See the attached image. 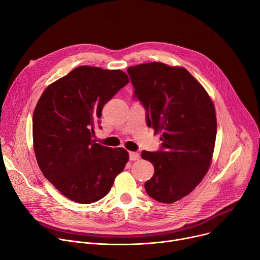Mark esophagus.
Instances as JSON below:
<instances>
[{"label":"esophagus","instance_id":"esophagus-1","mask_svg":"<svg viewBox=\"0 0 260 260\" xmlns=\"http://www.w3.org/2000/svg\"><path fill=\"white\" fill-rule=\"evenodd\" d=\"M129 156H130V160H132V161L138 160V159L141 158V155H139V153H137V152H130Z\"/></svg>","mask_w":260,"mask_h":260}]
</instances>
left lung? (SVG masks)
<instances>
[{"instance_id": "obj_1", "label": "left lung", "mask_w": 260, "mask_h": 260, "mask_svg": "<svg viewBox=\"0 0 260 260\" xmlns=\"http://www.w3.org/2000/svg\"><path fill=\"white\" fill-rule=\"evenodd\" d=\"M127 72L146 108L147 125L161 133L164 151L142 152L155 169L146 191L158 202L174 203L189 194L210 168L217 128L213 102L182 67L150 62Z\"/></svg>"}]
</instances>
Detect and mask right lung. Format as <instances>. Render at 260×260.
Segmentation results:
<instances>
[{"instance_id":"right-lung-1","label":"right lung","mask_w":260,"mask_h":260,"mask_svg":"<svg viewBox=\"0 0 260 260\" xmlns=\"http://www.w3.org/2000/svg\"><path fill=\"white\" fill-rule=\"evenodd\" d=\"M129 82L121 70L82 66L50 84L32 121L33 148L44 176L80 204L104 198L129 160L124 148L91 139L104 105Z\"/></svg>"}]
</instances>
